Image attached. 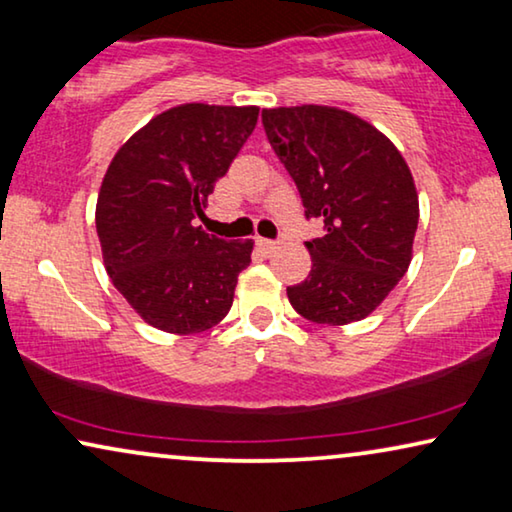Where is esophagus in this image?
Listing matches in <instances>:
<instances>
[{
	"label": "esophagus",
	"mask_w": 512,
	"mask_h": 512,
	"mask_svg": "<svg viewBox=\"0 0 512 512\" xmlns=\"http://www.w3.org/2000/svg\"><path fill=\"white\" fill-rule=\"evenodd\" d=\"M257 246L262 248L266 255H271V253H276V250L280 248V243L278 241H271V239H257Z\"/></svg>",
	"instance_id": "34e87169"
}]
</instances>
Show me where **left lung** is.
<instances>
[{"label":"left lung","mask_w":512,"mask_h":512,"mask_svg":"<svg viewBox=\"0 0 512 512\" xmlns=\"http://www.w3.org/2000/svg\"><path fill=\"white\" fill-rule=\"evenodd\" d=\"M262 125L306 218L325 222V236L306 241L311 273L287 299L318 325L364 320L413 257L420 206L406 160L376 127L334 106L264 109Z\"/></svg>","instance_id":"1"}]
</instances>
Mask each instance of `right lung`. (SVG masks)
<instances>
[{
  "label": "right lung",
  "instance_id": "obj_1",
  "mask_svg": "<svg viewBox=\"0 0 512 512\" xmlns=\"http://www.w3.org/2000/svg\"><path fill=\"white\" fill-rule=\"evenodd\" d=\"M257 115V106H176L141 127L109 164L97 236L113 285L148 325L199 334L232 308L253 241L218 239L197 220Z\"/></svg>",
  "mask_w": 512,
  "mask_h": 512
}]
</instances>
